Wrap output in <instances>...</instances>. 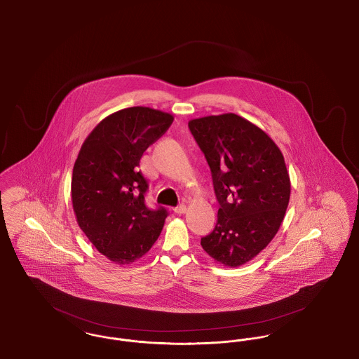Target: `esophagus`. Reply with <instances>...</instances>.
I'll return each instance as SVG.
<instances>
[{
    "instance_id": "1",
    "label": "esophagus",
    "mask_w": 359,
    "mask_h": 359,
    "mask_svg": "<svg viewBox=\"0 0 359 359\" xmlns=\"http://www.w3.org/2000/svg\"><path fill=\"white\" fill-rule=\"evenodd\" d=\"M173 211H175L176 214H184V212L187 211V207H186L184 203H182V205H179L177 207H175V208H173Z\"/></svg>"
}]
</instances>
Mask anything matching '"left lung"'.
<instances>
[{
	"label": "left lung",
	"mask_w": 359,
	"mask_h": 359,
	"mask_svg": "<svg viewBox=\"0 0 359 359\" xmlns=\"http://www.w3.org/2000/svg\"><path fill=\"white\" fill-rule=\"evenodd\" d=\"M205 154L219 203L215 229L201 241L226 266L246 264L268 246L290 203V180L273 140L237 114L188 122Z\"/></svg>",
	"instance_id": "1"
}]
</instances>
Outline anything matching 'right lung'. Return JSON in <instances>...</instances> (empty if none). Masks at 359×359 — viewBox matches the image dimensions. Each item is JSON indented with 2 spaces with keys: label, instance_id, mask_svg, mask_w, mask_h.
<instances>
[{
  "label": "right lung",
  "instance_id": "add662e5",
  "mask_svg": "<svg viewBox=\"0 0 359 359\" xmlns=\"http://www.w3.org/2000/svg\"><path fill=\"white\" fill-rule=\"evenodd\" d=\"M173 117L151 107H128L101 121L74 164L71 198L88 241L114 264H132L149 252L168 211L145 205L148 182L140 158L171 126Z\"/></svg>",
  "mask_w": 359,
  "mask_h": 359
}]
</instances>
